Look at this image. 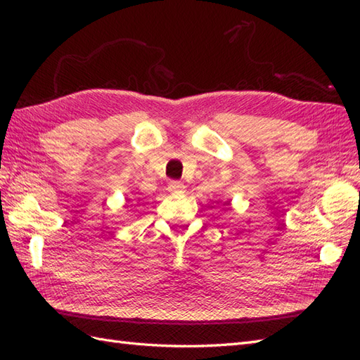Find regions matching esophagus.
Segmentation results:
<instances>
[{
  "instance_id": "esophagus-1",
  "label": "esophagus",
  "mask_w": 360,
  "mask_h": 360,
  "mask_svg": "<svg viewBox=\"0 0 360 360\" xmlns=\"http://www.w3.org/2000/svg\"><path fill=\"white\" fill-rule=\"evenodd\" d=\"M184 184H182V182H179V181H172L170 184H168V192L170 193H182L184 192Z\"/></svg>"
}]
</instances>
